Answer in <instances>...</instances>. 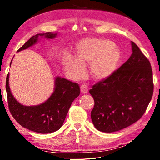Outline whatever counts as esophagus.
Segmentation results:
<instances>
[{
  "label": "esophagus",
  "mask_w": 160,
  "mask_h": 160,
  "mask_svg": "<svg viewBox=\"0 0 160 160\" xmlns=\"http://www.w3.org/2000/svg\"><path fill=\"white\" fill-rule=\"evenodd\" d=\"M81 92H82V93H87L88 86L85 84H83L81 86Z\"/></svg>",
  "instance_id": "esophagus-1"
}]
</instances>
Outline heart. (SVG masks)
<instances>
[{
	"instance_id": "b5f03b06",
	"label": "heart",
	"mask_w": 160,
	"mask_h": 160,
	"mask_svg": "<svg viewBox=\"0 0 160 160\" xmlns=\"http://www.w3.org/2000/svg\"><path fill=\"white\" fill-rule=\"evenodd\" d=\"M120 58L119 50L110 41L102 38H86L75 46V56L67 54L63 60L67 74L74 80L84 75L88 64L89 76L95 81H102L112 74Z\"/></svg>"
}]
</instances>
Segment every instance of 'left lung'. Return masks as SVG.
<instances>
[{"mask_svg": "<svg viewBox=\"0 0 160 160\" xmlns=\"http://www.w3.org/2000/svg\"><path fill=\"white\" fill-rule=\"evenodd\" d=\"M132 54L110 77L92 86L91 116L102 132L122 130L143 115L153 94L152 70L148 58L131 41Z\"/></svg>", "mask_w": 160, "mask_h": 160, "instance_id": "8db88e82", "label": "left lung"}]
</instances>
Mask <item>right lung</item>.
I'll return each mask as SVG.
<instances>
[{
    "label": "right lung",
    "mask_w": 160,
    "mask_h": 160,
    "mask_svg": "<svg viewBox=\"0 0 160 160\" xmlns=\"http://www.w3.org/2000/svg\"><path fill=\"white\" fill-rule=\"evenodd\" d=\"M56 36V33H38L29 38L18 52L34 45L39 38L52 39ZM5 88L8 108L13 118L22 127L39 133H50L60 129L72 102L80 94V87L77 83L58 77L55 80V90L46 102L38 105L25 106L17 101L11 93L9 73L6 77Z\"/></svg>",
    "instance_id": "right-lung-1"
}]
</instances>
